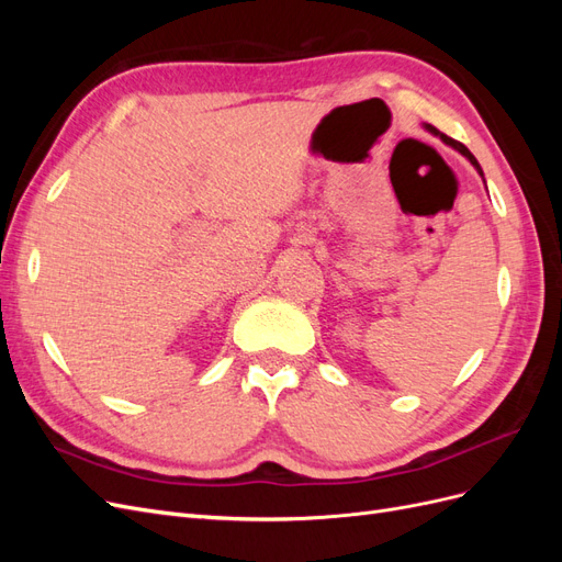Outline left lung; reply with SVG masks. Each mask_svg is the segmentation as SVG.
Wrapping results in <instances>:
<instances>
[{
    "label": "left lung",
    "mask_w": 562,
    "mask_h": 562,
    "mask_svg": "<svg viewBox=\"0 0 562 562\" xmlns=\"http://www.w3.org/2000/svg\"><path fill=\"white\" fill-rule=\"evenodd\" d=\"M427 128H429V131H431V133H436V135H440V138H443V143H448V145H452V147H454V149H459V151H462V155H464V157H467V159H469V161H471V164H473V166H475V168H479V173H481V176H483V171H481V166H479V161H475V157H473V155H471V151H469V149H467V147H464V145H462V143H457V140H452V138H448V135H446V133H438V131H436V128H434V126H429V124H427Z\"/></svg>",
    "instance_id": "obj_1"
}]
</instances>
